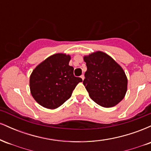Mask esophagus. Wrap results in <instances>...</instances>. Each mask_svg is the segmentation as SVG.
I'll return each mask as SVG.
<instances>
[{
    "label": "esophagus",
    "mask_w": 151,
    "mask_h": 151,
    "mask_svg": "<svg viewBox=\"0 0 151 151\" xmlns=\"http://www.w3.org/2000/svg\"><path fill=\"white\" fill-rule=\"evenodd\" d=\"M81 78V79H82V80H84V74H82V75H81V77H80Z\"/></svg>",
    "instance_id": "esophagus-1"
}]
</instances>
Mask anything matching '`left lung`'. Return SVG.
Segmentation results:
<instances>
[{"mask_svg":"<svg viewBox=\"0 0 151 151\" xmlns=\"http://www.w3.org/2000/svg\"><path fill=\"white\" fill-rule=\"evenodd\" d=\"M87 70L83 84L90 98L106 108L120 102L127 91L125 72L113 58L98 51L84 57Z\"/></svg>","mask_w":151,"mask_h":151,"instance_id":"1","label":"left lung"}]
</instances>
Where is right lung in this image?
I'll list each match as a JSON object with an SVG mask.
<instances>
[{
    "label": "right lung",
    "instance_id": "add662e5",
    "mask_svg": "<svg viewBox=\"0 0 151 151\" xmlns=\"http://www.w3.org/2000/svg\"><path fill=\"white\" fill-rule=\"evenodd\" d=\"M70 56L58 53L38 65L30 77L32 97L40 105L50 109L58 108L69 99L80 77H74V68L69 65Z\"/></svg>",
    "mask_w": 151,
    "mask_h": 151
}]
</instances>
